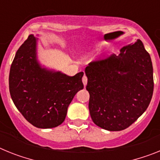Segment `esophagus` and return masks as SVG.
I'll return each instance as SVG.
<instances>
[{
    "label": "esophagus",
    "mask_w": 160,
    "mask_h": 160,
    "mask_svg": "<svg viewBox=\"0 0 160 160\" xmlns=\"http://www.w3.org/2000/svg\"><path fill=\"white\" fill-rule=\"evenodd\" d=\"M82 82H83V85H84L85 87H86L87 84V78L86 75H84L82 77Z\"/></svg>",
    "instance_id": "esophagus-1"
}]
</instances>
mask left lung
Segmentation results:
<instances>
[{
    "label": "left lung",
    "mask_w": 160,
    "mask_h": 160,
    "mask_svg": "<svg viewBox=\"0 0 160 160\" xmlns=\"http://www.w3.org/2000/svg\"><path fill=\"white\" fill-rule=\"evenodd\" d=\"M93 122L110 131L128 128L146 111L154 90L153 66L141 40L85 69Z\"/></svg>",
    "instance_id": "left-lung-1"
}]
</instances>
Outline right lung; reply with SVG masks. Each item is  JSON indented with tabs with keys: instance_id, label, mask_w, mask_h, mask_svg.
<instances>
[{
	"instance_id": "1",
	"label": "right lung",
	"mask_w": 160,
	"mask_h": 160,
	"mask_svg": "<svg viewBox=\"0 0 160 160\" xmlns=\"http://www.w3.org/2000/svg\"><path fill=\"white\" fill-rule=\"evenodd\" d=\"M38 36L29 35L17 51L9 72V92L14 105L28 122L48 129L64 122L68 107L84 87V73L70 77L41 64Z\"/></svg>"
}]
</instances>
